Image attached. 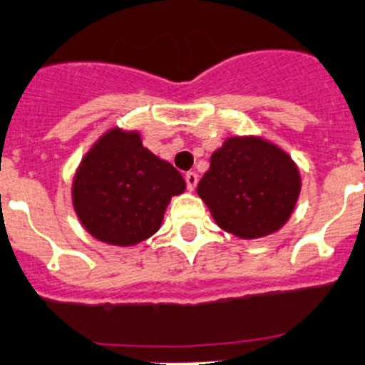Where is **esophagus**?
Returning <instances> with one entry per match:
<instances>
[{
    "label": "esophagus",
    "mask_w": 365,
    "mask_h": 365,
    "mask_svg": "<svg viewBox=\"0 0 365 365\" xmlns=\"http://www.w3.org/2000/svg\"><path fill=\"white\" fill-rule=\"evenodd\" d=\"M185 180H186V186H188V190H195L197 182H199V175H197L195 172H188L185 175Z\"/></svg>",
    "instance_id": "obj_1"
}]
</instances>
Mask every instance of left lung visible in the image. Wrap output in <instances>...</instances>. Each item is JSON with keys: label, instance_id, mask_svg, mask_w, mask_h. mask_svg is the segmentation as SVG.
Returning <instances> with one entry per match:
<instances>
[{"label": "left lung", "instance_id": "obj_1", "mask_svg": "<svg viewBox=\"0 0 365 365\" xmlns=\"http://www.w3.org/2000/svg\"><path fill=\"white\" fill-rule=\"evenodd\" d=\"M300 173L284 150L260 137H228L212 153L197 193L224 232L259 239L279 232L295 210Z\"/></svg>", "mask_w": 365, "mask_h": 365}]
</instances>
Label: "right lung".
I'll return each instance as SVG.
<instances>
[{
	"label": "right lung",
	"mask_w": 365,
	"mask_h": 365,
	"mask_svg": "<svg viewBox=\"0 0 365 365\" xmlns=\"http://www.w3.org/2000/svg\"><path fill=\"white\" fill-rule=\"evenodd\" d=\"M185 188L182 175L145 148L139 132L112 128L83 157L72 202L90 235L133 246L160 228L166 206Z\"/></svg>",
	"instance_id": "1"
}]
</instances>
